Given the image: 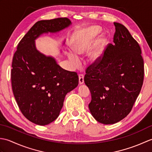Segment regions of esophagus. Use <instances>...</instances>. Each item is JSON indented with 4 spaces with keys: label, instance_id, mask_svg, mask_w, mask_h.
I'll list each match as a JSON object with an SVG mask.
<instances>
[{
    "label": "esophagus",
    "instance_id": "1",
    "mask_svg": "<svg viewBox=\"0 0 152 152\" xmlns=\"http://www.w3.org/2000/svg\"><path fill=\"white\" fill-rule=\"evenodd\" d=\"M84 83V76L83 74H79V83L80 84H83Z\"/></svg>",
    "mask_w": 152,
    "mask_h": 152
}]
</instances>
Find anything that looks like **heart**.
I'll use <instances>...</instances> for the list:
<instances>
[{"label":"heart","instance_id":"heart-1","mask_svg":"<svg viewBox=\"0 0 152 152\" xmlns=\"http://www.w3.org/2000/svg\"><path fill=\"white\" fill-rule=\"evenodd\" d=\"M98 31L97 28H92L88 33H82L79 40L73 45L72 50L74 53L69 52L67 54L72 66L78 67L80 65V60L78 55H83L90 50L94 42L95 37L98 33ZM102 40V39H100L99 43L95 45L93 50L90 52L89 57L91 61H96L101 56Z\"/></svg>","mask_w":152,"mask_h":152}]
</instances>
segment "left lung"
<instances>
[{
    "instance_id": "left-lung-1",
    "label": "left lung",
    "mask_w": 152,
    "mask_h": 152,
    "mask_svg": "<svg viewBox=\"0 0 152 152\" xmlns=\"http://www.w3.org/2000/svg\"><path fill=\"white\" fill-rule=\"evenodd\" d=\"M114 25V44H109L104 55L87 68L84 76L91 94L89 110L105 125L115 124L129 114L144 74L139 44L124 25Z\"/></svg>"
}]
</instances>
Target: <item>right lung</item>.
I'll return each instance as SVG.
<instances>
[{"instance_id":"right-lung-1","label":"right lung","mask_w":152,"mask_h":152,"mask_svg":"<svg viewBox=\"0 0 152 152\" xmlns=\"http://www.w3.org/2000/svg\"><path fill=\"white\" fill-rule=\"evenodd\" d=\"M70 24L66 18L37 22L19 42L13 57L11 80L14 97L22 114L37 125H46L56 120L66 95L78 86L79 80L76 72L62 69L54 58L39 52L34 40Z\"/></svg>"}]
</instances>
